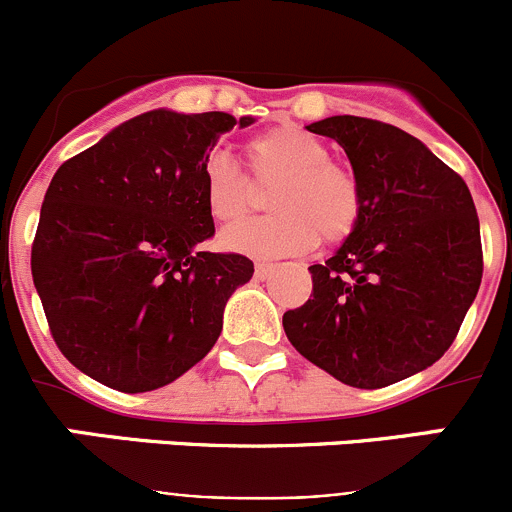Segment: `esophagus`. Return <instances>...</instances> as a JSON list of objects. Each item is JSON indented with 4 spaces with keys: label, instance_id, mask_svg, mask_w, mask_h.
<instances>
[{
    "label": "esophagus",
    "instance_id": "34e87169",
    "mask_svg": "<svg viewBox=\"0 0 512 512\" xmlns=\"http://www.w3.org/2000/svg\"><path fill=\"white\" fill-rule=\"evenodd\" d=\"M275 272V265H270V262H257L255 265V277L257 280H267V277Z\"/></svg>",
    "mask_w": 512,
    "mask_h": 512
}]
</instances>
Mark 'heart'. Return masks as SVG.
I'll list each match as a JSON object with an SVG mask.
<instances>
[{"mask_svg": "<svg viewBox=\"0 0 512 512\" xmlns=\"http://www.w3.org/2000/svg\"><path fill=\"white\" fill-rule=\"evenodd\" d=\"M327 143L314 133L282 123L247 141L255 180H277L270 195L275 215L245 220L220 235V247L235 255L294 257L314 250L319 235L339 242L361 215L359 180L347 165L334 163ZM250 183L227 153L215 151L203 165V200L210 218L235 223L250 208Z\"/></svg>", "mask_w": 512, "mask_h": 512, "instance_id": "1", "label": "heart"}]
</instances>
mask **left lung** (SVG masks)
<instances>
[{"label":"left lung","instance_id":"left-lung-1","mask_svg":"<svg viewBox=\"0 0 512 512\" xmlns=\"http://www.w3.org/2000/svg\"><path fill=\"white\" fill-rule=\"evenodd\" d=\"M307 131L337 141L361 188V215L324 265L312 299L282 317L304 359L342 384L381 389L436 364L483 275L480 223L458 173L411 133L359 116Z\"/></svg>","mask_w":512,"mask_h":512}]
</instances>
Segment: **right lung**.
<instances>
[{
	"label": "right lung",
	"instance_id": "obj_1",
	"mask_svg": "<svg viewBox=\"0 0 512 512\" xmlns=\"http://www.w3.org/2000/svg\"><path fill=\"white\" fill-rule=\"evenodd\" d=\"M252 123L153 108L51 178L32 247L34 287L56 347L98 384L160 389L218 342L227 299L255 267L195 250L215 232L203 165L223 133Z\"/></svg>",
	"mask_w": 512,
	"mask_h": 512
}]
</instances>
